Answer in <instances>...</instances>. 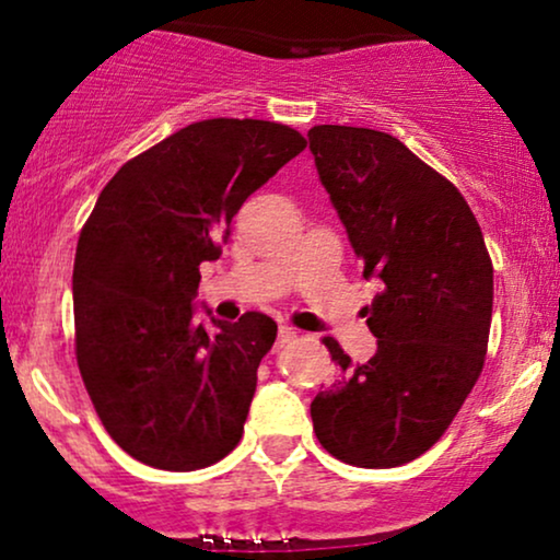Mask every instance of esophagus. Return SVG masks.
<instances>
[{"instance_id": "1", "label": "esophagus", "mask_w": 560, "mask_h": 560, "mask_svg": "<svg viewBox=\"0 0 560 560\" xmlns=\"http://www.w3.org/2000/svg\"><path fill=\"white\" fill-rule=\"evenodd\" d=\"M294 339H298V331H294L292 326H281V329H279V337H276V350H281V347L292 345Z\"/></svg>"}]
</instances>
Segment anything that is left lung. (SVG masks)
<instances>
[{
	"mask_svg": "<svg viewBox=\"0 0 560 560\" xmlns=\"http://www.w3.org/2000/svg\"><path fill=\"white\" fill-rule=\"evenodd\" d=\"M307 141L363 276L384 284L365 307L378 342L369 363L324 339L339 374L311 402L313 429L345 464L402 466L445 434L481 374L490 255L460 191L400 139L313 126Z\"/></svg>",
	"mask_w": 560,
	"mask_h": 560,
	"instance_id": "obj_1",
	"label": "left lung"
}]
</instances>
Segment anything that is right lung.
Wrapping results in <instances>:
<instances>
[{"label": "right lung", "mask_w": 560, "mask_h": 560, "mask_svg": "<svg viewBox=\"0 0 560 560\" xmlns=\"http://www.w3.org/2000/svg\"><path fill=\"white\" fill-rule=\"evenodd\" d=\"M305 144L271 120H199L96 199L75 247V358L107 434L141 464L195 471L240 445L276 320L197 324L199 262L218 260L244 199Z\"/></svg>", "instance_id": "add662e5"}]
</instances>
